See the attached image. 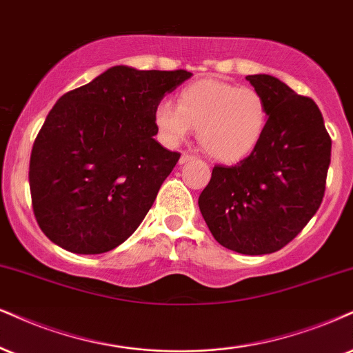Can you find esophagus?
Returning a JSON list of instances; mask_svg holds the SVG:
<instances>
[{"label": "esophagus", "mask_w": 353, "mask_h": 353, "mask_svg": "<svg viewBox=\"0 0 353 353\" xmlns=\"http://www.w3.org/2000/svg\"><path fill=\"white\" fill-rule=\"evenodd\" d=\"M194 159H196V157L191 155V154H188V152H183V154H181V157H180V163L191 162V160H194Z\"/></svg>", "instance_id": "34e87169"}]
</instances>
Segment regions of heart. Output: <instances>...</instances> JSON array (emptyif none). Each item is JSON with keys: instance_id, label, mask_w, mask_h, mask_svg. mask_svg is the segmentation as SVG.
Masks as SVG:
<instances>
[{"instance_id": "b5f03b06", "label": "heart", "mask_w": 353, "mask_h": 353, "mask_svg": "<svg viewBox=\"0 0 353 353\" xmlns=\"http://www.w3.org/2000/svg\"><path fill=\"white\" fill-rule=\"evenodd\" d=\"M268 104L259 90L230 81L203 78L178 93L176 106L157 104L154 121L167 143H176L196 129L199 145L219 162L249 157L268 125Z\"/></svg>"}]
</instances>
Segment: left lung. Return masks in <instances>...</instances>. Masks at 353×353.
I'll list each match as a JSON object with an SVG mask.
<instances>
[{
  "mask_svg": "<svg viewBox=\"0 0 353 353\" xmlns=\"http://www.w3.org/2000/svg\"><path fill=\"white\" fill-rule=\"evenodd\" d=\"M268 104V125L252 154L216 165L198 204L212 237L243 255L290 243L319 210L332 141L311 98L272 75H249Z\"/></svg>",
  "mask_w": 353,
  "mask_h": 353,
  "instance_id": "1",
  "label": "left lung"
}]
</instances>
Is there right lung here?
Listing matches in <instances>:
<instances>
[{"mask_svg":"<svg viewBox=\"0 0 353 353\" xmlns=\"http://www.w3.org/2000/svg\"><path fill=\"white\" fill-rule=\"evenodd\" d=\"M190 77L117 65L55 103L29 163L34 216L52 242L93 255L132 236L180 159L154 139L155 108Z\"/></svg>","mask_w":353,"mask_h":353,"instance_id":"obj_1","label":"right lung"}]
</instances>
